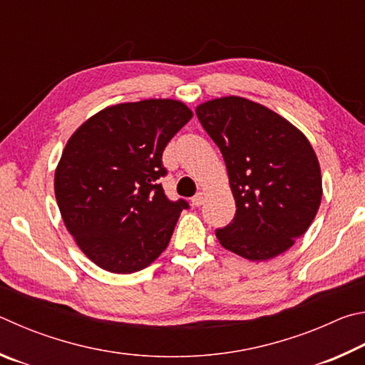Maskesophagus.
I'll list each match as a JSON object with an SVG mask.
<instances>
[{"instance_id": "34e87169", "label": "esophagus", "mask_w": 365, "mask_h": 365, "mask_svg": "<svg viewBox=\"0 0 365 365\" xmlns=\"http://www.w3.org/2000/svg\"><path fill=\"white\" fill-rule=\"evenodd\" d=\"M202 203H203V194H202V192L195 194V195L192 197V205H194V207H200Z\"/></svg>"}]
</instances>
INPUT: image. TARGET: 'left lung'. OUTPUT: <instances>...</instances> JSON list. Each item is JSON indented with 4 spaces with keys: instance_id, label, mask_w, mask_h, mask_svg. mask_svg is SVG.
<instances>
[{
    "instance_id": "1",
    "label": "left lung",
    "mask_w": 365,
    "mask_h": 365,
    "mask_svg": "<svg viewBox=\"0 0 365 365\" xmlns=\"http://www.w3.org/2000/svg\"><path fill=\"white\" fill-rule=\"evenodd\" d=\"M197 118L226 162L235 216L216 229L226 250L252 261L277 257L308 231L321 205V166L290 121L244 98L213 99Z\"/></svg>"
}]
</instances>
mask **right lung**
<instances>
[{
  "mask_svg": "<svg viewBox=\"0 0 365 365\" xmlns=\"http://www.w3.org/2000/svg\"><path fill=\"white\" fill-rule=\"evenodd\" d=\"M190 118L179 101L126 102L96 113L68 139L54 176L56 200L67 231L102 269L140 271L168 247L189 203L165 195L162 155Z\"/></svg>",
  "mask_w": 365,
  "mask_h": 365,
  "instance_id": "right-lung-1",
  "label": "right lung"
}]
</instances>
